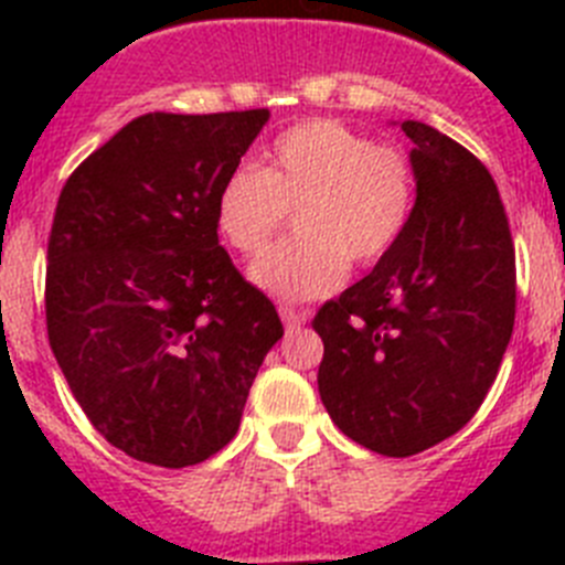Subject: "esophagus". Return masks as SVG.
I'll return each instance as SVG.
<instances>
[{
    "instance_id": "obj_1",
    "label": "esophagus",
    "mask_w": 565,
    "mask_h": 565,
    "mask_svg": "<svg viewBox=\"0 0 565 565\" xmlns=\"http://www.w3.org/2000/svg\"><path fill=\"white\" fill-rule=\"evenodd\" d=\"M279 319H282V326H286V331H297V328L306 326L308 313L306 311H297V308H291V306H282V308H279Z\"/></svg>"
}]
</instances>
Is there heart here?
<instances>
[{
  "instance_id": "obj_1",
  "label": "heart",
  "mask_w": 565,
  "mask_h": 565,
  "mask_svg": "<svg viewBox=\"0 0 565 565\" xmlns=\"http://www.w3.org/2000/svg\"><path fill=\"white\" fill-rule=\"evenodd\" d=\"M416 198L407 149L337 118H311L277 135L263 167H237L223 178L214 223L226 246L252 257L294 209L299 237L268 248L248 279L271 297L306 302L337 291L351 263H382L411 228Z\"/></svg>"
}]
</instances>
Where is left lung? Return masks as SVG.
Segmentation results:
<instances>
[{
    "mask_svg": "<svg viewBox=\"0 0 565 565\" xmlns=\"http://www.w3.org/2000/svg\"><path fill=\"white\" fill-rule=\"evenodd\" d=\"M402 129L418 174L411 228L311 322L328 416L391 458L430 450L476 416L515 326V246L492 174L438 129Z\"/></svg>",
    "mask_w": 565,
    "mask_h": 565,
    "instance_id": "obj_1",
    "label": "left lung"
}]
</instances>
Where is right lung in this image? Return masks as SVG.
I'll return each instance as SVG.
<instances>
[{
    "mask_svg": "<svg viewBox=\"0 0 565 565\" xmlns=\"http://www.w3.org/2000/svg\"><path fill=\"white\" fill-rule=\"evenodd\" d=\"M268 109L147 113L70 174L47 239L53 356L89 424L135 461L181 469L237 436L282 337L217 239L214 198Z\"/></svg>",
    "mask_w": 565,
    "mask_h": 565,
    "instance_id": "right-lung-1",
    "label": "right lung"
}]
</instances>
